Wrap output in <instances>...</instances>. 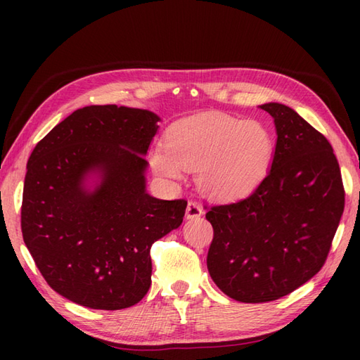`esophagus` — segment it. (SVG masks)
<instances>
[{
    "label": "esophagus",
    "instance_id": "1",
    "mask_svg": "<svg viewBox=\"0 0 360 360\" xmlns=\"http://www.w3.org/2000/svg\"><path fill=\"white\" fill-rule=\"evenodd\" d=\"M202 207L195 201H188L187 209H186V218L187 219H196L202 215Z\"/></svg>",
    "mask_w": 360,
    "mask_h": 360
}]
</instances>
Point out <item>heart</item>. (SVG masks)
I'll return each mask as SVG.
<instances>
[{
  "mask_svg": "<svg viewBox=\"0 0 360 360\" xmlns=\"http://www.w3.org/2000/svg\"><path fill=\"white\" fill-rule=\"evenodd\" d=\"M272 156V136L262 124L201 112L174 122L165 133V148L150 153V164L168 179L196 170V182L205 195L235 200L262 182Z\"/></svg>",
  "mask_w": 360,
  "mask_h": 360,
  "instance_id": "obj_1",
  "label": "heart"
}]
</instances>
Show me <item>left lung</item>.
I'll return each instance as SVG.
<instances>
[{
	"label": "left lung",
	"instance_id": "obj_1",
	"mask_svg": "<svg viewBox=\"0 0 360 360\" xmlns=\"http://www.w3.org/2000/svg\"><path fill=\"white\" fill-rule=\"evenodd\" d=\"M259 108L274 119L277 143L266 178L244 200L215 205L207 269L243 303L277 300L322 269L338 231L345 192L331 143L281 103Z\"/></svg>",
	"mask_w": 360,
	"mask_h": 360
}]
</instances>
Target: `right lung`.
I'll use <instances>...</instances> for the list:
<instances>
[{
    "instance_id": "add662e5",
    "label": "right lung",
    "mask_w": 360,
    "mask_h": 360,
    "mask_svg": "<svg viewBox=\"0 0 360 360\" xmlns=\"http://www.w3.org/2000/svg\"><path fill=\"white\" fill-rule=\"evenodd\" d=\"M160 117L93 105L74 111L27 160L22 240L48 285L82 307L124 309L151 285V244L178 229L187 201L148 195L145 160Z\"/></svg>"
}]
</instances>
